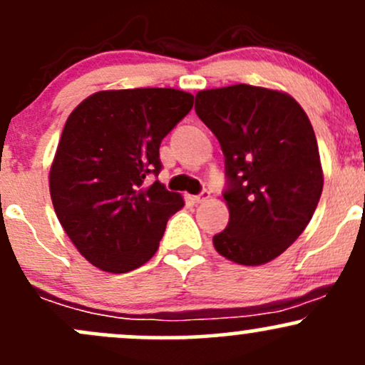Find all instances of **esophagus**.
Masks as SVG:
<instances>
[{"label":"esophagus","mask_w":365,"mask_h":365,"mask_svg":"<svg viewBox=\"0 0 365 365\" xmlns=\"http://www.w3.org/2000/svg\"><path fill=\"white\" fill-rule=\"evenodd\" d=\"M208 197H210V192H208V190H202L201 194L194 195V201H195V202H205L206 199H208Z\"/></svg>","instance_id":"obj_1"}]
</instances>
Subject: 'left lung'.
<instances>
[{
  "mask_svg": "<svg viewBox=\"0 0 365 365\" xmlns=\"http://www.w3.org/2000/svg\"><path fill=\"white\" fill-rule=\"evenodd\" d=\"M195 113L225 157L229 224L213 236L215 248L245 266L269 262L301 236L320 201L312 122L289 94L247 83L197 92Z\"/></svg>",
  "mask_w": 365,
  "mask_h": 365,
  "instance_id": "8db88e82",
  "label": "left lung"
}]
</instances>
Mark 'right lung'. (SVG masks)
<instances>
[{
    "mask_svg": "<svg viewBox=\"0 0 365 365\" xmlns=\"http://www.w3.org/2000/svg\"><path fill=\"white\" fill-rule=\"evenodd\" d=\"M176 89L103 91L68 117L51 168V197L76 250L108 273L143 266L183 206L150 175L163 170L160 141L192 110Z\"/></svg>",
    "mask_w": 365,
    "mask_h": 365,
    "instance_id": "right-lung-1",
    "label": "right lung"
}]
</instances>
